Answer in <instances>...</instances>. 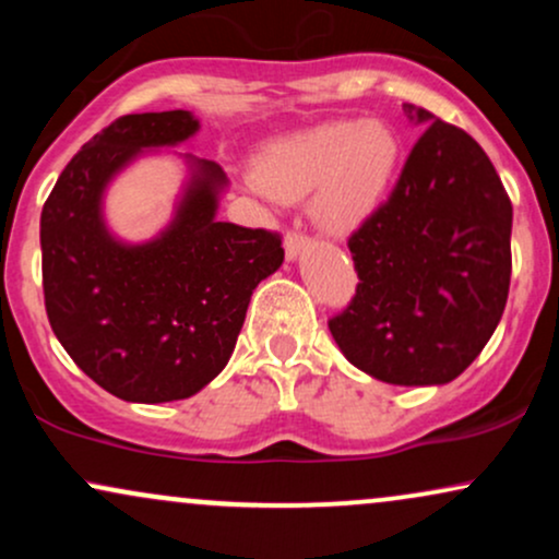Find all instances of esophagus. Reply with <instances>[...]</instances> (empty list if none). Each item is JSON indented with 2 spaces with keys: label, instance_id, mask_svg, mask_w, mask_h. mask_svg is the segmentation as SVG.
I'll return each mask as SVG.
<instances>
[{
  "label": "esophagus",
  "instance_id": "34e87169",
  "mask_svg": "<svg viewBox=\"0 0 559 559\" xmlns=\"http://www.w3.org/2000/svg\"><path fill=\"white\" fill-rule=\"evenodd\" d=\"M310 243V239H307L305 234H299V230H288L286 239H284V249H286V260H297L301 249Z\"/></svg>",
  "mask_w": 559,
  "mask_h": 559
}]
</instances>
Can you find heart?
Masks as SVG:
<instances>
[{
    "label": "heart",
    "mask_w": 559,
    "mask_h": 559,
    "mask_svg": "<svg viewBox=\"0 0 559 559\" xmlns=\"http://www.w3.org/2000/svg\"><path fill=\"white\" fill-rule=\"evenodd\" d=\"M400 165V139L378 120L318 126L262 152L260 186L281 202L312 194L310 213L329 234H346L376 213Z\"/></svg>",
    "instance_id": "1"
}]
</instances>
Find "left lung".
I'll list each match as a JSON object with an SVG mask.
<instances>
[{
  "mask_svg": "<svg viewBox=\"0 0 559 559\" xmlns=\"http://www.w3.org/2000/svg\"><path fill=\"white\" fill-rule=\"evenodd\" d=\"M426 126L400 181L349 236L357 284L329 320L355 368L396 386H441L480 355L510 292L512 204L463 128L404 105Z\"/></svg>",
  "mask_w": 559,
  "mask_h": 559,
  "instance_id": "1",
  "label": "left lung"
}]
</instances>
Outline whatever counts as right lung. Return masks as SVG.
Here are the masks:
<instances>
[{
    "instance_id": "right-lung-1",
    "label": "right lung",
    "mask_w": 559,
    "mask_h": 559,
    "mask_svg": "<svg viewBox=\"0 0 559 559\" xmlns=\"http://www.w3.org/2000/svg\"><path fill=\"white\" fill-rule=\"evenodd\" d=\"M197 131L189 110L123 115L81 146L41 210L49 325L83 373L126 402L186 400L207 386L230 360L252 292L284 262L278 234L217 221L228 178L191 155L155 239L110 234L102 204L112 178Z\"/></svg>"
}]
</instances>
